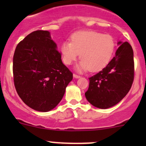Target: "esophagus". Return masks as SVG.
<instances>
[{
  "label": "esophagus",
  "mask_w": 146,
  "mask_h": 146,
  "mask_svg": "<svg viewBox=\"0 0 146 146\" xmlns=\"http://www.w3.org/2000/svg\"><path fill=\"white\" fill-rule=\"evenodd\" d=\"M73 78H80V76L74 73V74H73Z\"/></svg>",
  "instance_id": "esophagus-1"
}]
</instances>
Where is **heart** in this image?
<instances>
[{
  "label": "heart",
  "mask_w": 146,
  "mask_h": 146,
  "mask_svg": "<svg viewBox=\"0 0 146 146\" xmlns=\"http://www.w3.org/2000/svg\"><path fill=\"white\" fill-rule=\"evenodd\" d=\"M115 48L116 42L111 35L85 31L75 33L72 42H63L61 51L66 65L73 64L80 56L82 60L76 66L78 71L98 72L110 63Z\"/></svg>",
  "instance_id": "obj_1"
}]
</instances>
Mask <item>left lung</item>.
Returning <instances> with one entry per match:
<instances>
[{"label":"left lung","mask_w":146,"mask_h":146,"mask_svg":"<svg viewBox=\"0 0 146 146\" xmlns=\"http://www.w3.org/2000/svg\"><path fill=\"white\" fill-rule=\"evenodd\" d=\"M115 56L101 71L89 78L87 100L97 108L108 109L121 100L134 78L133 51L127 42H119Z\"/></svg>","instance_id":"obj_1"}]
</instances>
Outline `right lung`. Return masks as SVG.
Wrapping results in <instances>:
<instances>
[{
	"mask_svg": "<svg viewBox=\"0 0 146 146\" xmlns=\"http://www.w3.org/2000/svg\"><path fill=\"white\" fill-rule=\"evenodd\" d=\"M13 70L15 87L22 100L42 112L58 105L73 79L48 31H35L17 44Z\"/></svg>",
	"mask_w": 146,
	"mask_h": 146,
	"instance_id": "add662e5",
	"label": "right lung"
}]
</instances>
